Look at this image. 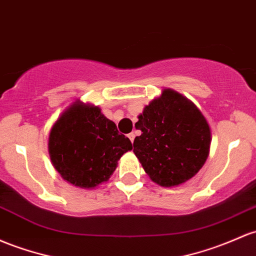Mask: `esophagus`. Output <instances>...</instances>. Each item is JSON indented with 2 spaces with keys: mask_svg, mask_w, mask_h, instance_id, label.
Segmentation results:
<instances>
[{
  "mask_svg": "<svg viewBox=\"0 0 256 256\" xmlns=\"http://www.w3.org/2000/svg\"><path fill=\"white\" fill-rule=\"evenodd\" d=\"M128 138H130V141H131V142H134V132L128 134Z\"/></svg>",
  "mask_w": 256,
  "mask_h": 256,
  "instance_id": "esophagus-1",
  "label": "esophagus"
}]
</instances>
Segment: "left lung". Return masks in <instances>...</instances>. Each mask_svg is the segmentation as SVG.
Masks as SVG:
<instances>
[{"label": "left lung", "mask_w": 256, "mask_h": 256, "mask_svg": "<svg viewBox=\"0 0 256 256\" xmlns=\"http://www.w3.org/2000/svg\"><path fill=\"white\" fill-rule=\"evenodd\" d=\"M142 131L134 152L152 181L171 187L200 170L210 148V128L192 102L172 90L152 100L134 124Z\"/></svg>", "instance_id": "obj_1"}]
</instances>
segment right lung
<instances>
[{
	"mask_svg": "<svg viewBox=\"0 0 256 256\" xmlns=\"http://www.w3.org/2000/svg\"><path fill=\"white\" fill-rule=\"evenodd\" d=\"M132 143L98 106L74 103L53 125L48 150L54 169L81 188L108 181Z\"/></svg>",
	"mask_w": 256,
	"mask_h": 256,
	"instance_id": "obj_1",
	"label": "right lung"
}]
</instances>
